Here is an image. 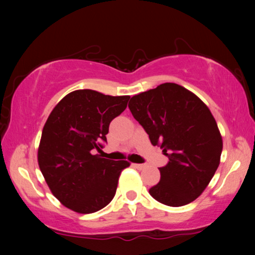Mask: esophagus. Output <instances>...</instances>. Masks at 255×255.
<instances>
[{
  "label": "esophagus",
  "instance_id": "34e87169",
  "mask_svg": "<svg viewBox=\"0 0 255 255\" xmlns=\"http://www.w3.org/2000/svg\"><path fill=\"white\" fill-rule=\"evenodd\" d=\"M132 167H134L138 170H141L142 168H145V165H141V163H132Z\"/></svg>",
  "mask_w": 255,
  "mask_h": 255
}]
</instances>
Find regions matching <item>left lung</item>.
I'll use <instances>...</instances> for the list:
<instances>
[{
	"label": "left lung",
	"mask_w": 255,
	"mask_h": 255,
	"mask_svg": "<svg viewBox=\"0 0 255 255\" xmlns=\"http://www.w3.org/2000/svg\"><path fill=\"white\" fill-rule=\"evenodd\" d=\"M128 108L169 161L149 194L160 203L182 207L196 200L221 162L223 139L203 101L176 83H162L131 97Z\"/></svg>",
	"instance_id": "obj_1"
}]
</instances>
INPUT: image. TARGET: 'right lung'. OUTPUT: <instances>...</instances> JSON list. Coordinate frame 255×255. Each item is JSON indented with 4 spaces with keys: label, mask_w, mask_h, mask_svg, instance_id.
I'll return each mask as SVG.
<instances>
[{
    "label": "right lung",
    "mask_w": 255,
    "mask_h": 255,
    "mask_svg": "<svg viewBox=\"0 0 255 255\" xmlns=\"http://www.w3.org/2000/svg\"><path fill=\"white\" fill-rule=\"evenodd\" d=\"M130 96H110L92 89L69 93L48 116L38 147V165L51 193L79 214L103 209L116 194L127 160L93 154L107 141L109 124L127 109Z\"/></svg>",
    "instance_id": "right-lung-1"
}]
</instances>
